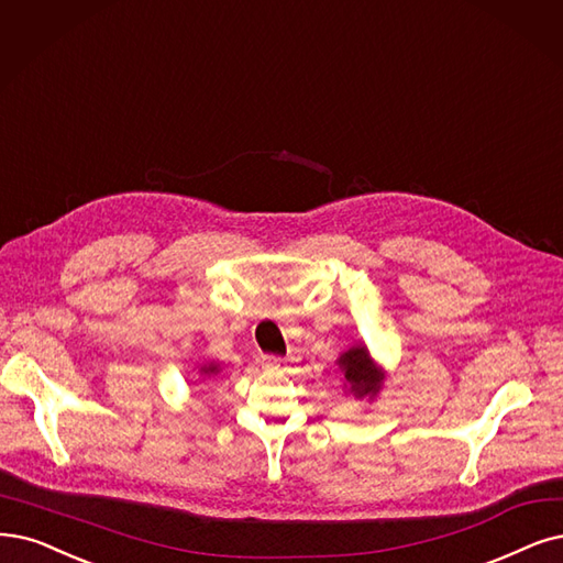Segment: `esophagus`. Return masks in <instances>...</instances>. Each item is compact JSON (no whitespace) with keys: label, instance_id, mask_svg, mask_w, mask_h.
<instances>
[{"label":"esophagus","instance_id":"esophagus-1","mask_svg":"<svg viewBox=\"0 0 563 563\" xmlns=\"http://www.w3.org/2000/svg\"><path fill=\"white\" fill-rule=\"evenodd\" d=\"M260 364H262L264 368H268V371H278V368L285 366V360H283V357H276V355H262Z\"/></svg>","mask_w":563,"mask_h":563}]
</instances>
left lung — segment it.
I'll use <instances>...</instances> for the list:
<instances>
[{"instance_id": "8db88e82", "label": "left lung", "mask_w": 563, "mask_h": 563, "mask_svg": "<svg viewBox=\"0 0 563 563\" xmlns=\"http://www.w3.org/2000/svg\"><path fill=\"white\" fill-rule=\"evenodd\" d=\"M345 385L350 387V391L355 394L357 399H376L383 383H385V373L383 368L371 360L366 345H352L350 350H345L343 355L336 360Z\"/></svg>"}]
</instances>
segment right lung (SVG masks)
<instances>
[{
    "label": "right lung",
    "mask_w": 563,
    "mask_h": 563,
    "mask_svg": "<svg viewBox=\"0 0 563 563\" xmlns=\"http://www.w3.org/2000/svg\"><path fill=\"white\" fill-rule=\"evenodd\" d=\"M201 373H203V376H218V373H220V366H218V364L201 366Z\"/></svg>",
    "instance_id": "obj_1"
}]
</instances>
